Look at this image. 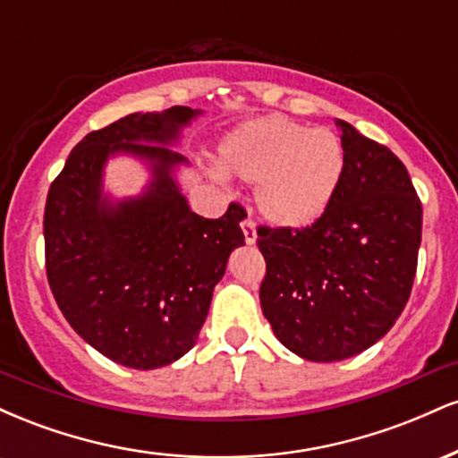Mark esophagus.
Instances as JSON below:
<instances>
[{"label":"esophagus","instance_id":"34e87169","mask_svg":"<svg viewBox=\"0 0 458 458\" xmlns=\"http://www.w3.org/2000/svg\"><path fill=\"white\" fill-rule=\"evenodd\" d=\"M241 225H243V234H245V243H254L256 241V224H254V219L250 217V213L245 215L243 217V222H241Z\"/></svg>","mask_w":458,"mask_h":458}]
</instances>
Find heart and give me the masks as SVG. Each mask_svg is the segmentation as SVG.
Segmentation results:
<instances>
[{
    "label": "heart",
    "mask_w": 458,
    "mask_h": 458,
    "mask_svg": "<svg viewBox=\"0 0 458 458\" xmlns=\"http://www.w3.org/2000/svg\"><path fill=\"white\" fill-rule=\"evenodd\" d=\"M224 165L259 185L260 213L280 228H306L327 211L344 172L338 135L286 115L251 120L225 138Z\"/></svg>",
    "instance_id": "b5f03b06"
}]
</instances>
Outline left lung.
<instances>
[{"label":"left lung","instance_id":"1","mask_svg":"<svg viewBox=\"0 0 458 458\" xmlns=\"http://www.w3.org/2000/svg\"><path fill=\"white\" fill-rule=\"evenodd\" d=\"M334 199L306 228H259L260 306L273 334L310 361H340L381 340L407 306L422 241V202L387 146L349 123Z\"/></svg>","mask_w":458,"mask_h":458}]
</instances>
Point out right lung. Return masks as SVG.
I'll return each instance as SVG.
<instances>
[{
  "label": "right lung",
  "instance_id": "right-lung-1",
  "mask_svg": "<svg viewBox=\"0 0 458 458\" xmlns=\"http://www.w3.org/2000/svg\"><path fill=\"white\" fill-rule=\"evenodd\" d=\"M196 114L176 105L92 131L47 193L45 269L57 308L98 353L135 370L172 364L196 344L230 251L245 245L241 204L219 219L193 213L170 178L182 157L140 144H167ZM118 149L155 160L156 182L112 209L100 199V172Z\"/></svg>",
  "mask_w": 458,
  "mask_h": 458
}]
</instances>
